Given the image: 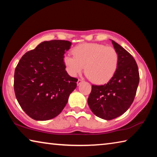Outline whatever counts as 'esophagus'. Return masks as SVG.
<instances>
[{
	"label": "esophagus",
	"instance_id": "1",
	"mask_svg": "<svg viewBox=\"0 0 157 157\" xmlns=\"http://www.w3.org/2000/svg\"><path fill=\"white\" fill-rule=\"evenodd\" d=\"M82 79H79L78 80V82H77V84H78V85H79V84L82 83Z\"/></svg>",
	"mask_w": 157,
	"mask_h": 157
}]
</instances>
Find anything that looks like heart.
I'll return each instance as SVG.
<instances>
[{
    "label": "heart",
    "instance_id": "1",
    "mask_svg": "<svg viewBox=\"0 0 157 157\" xmlns=\"http://www.w3.org/2000/svg\"><path fill=\"white\" fill-rule=\"evenodd\" d=\"M74 57L67 55L63 63L71 75L75 77L84 71L92 82L103 84L110 80L118 68L119 56L111 46L99 44H83L73 50Z\"/></svg>",
    "mask_w": 157,
    "mask_h": 157
}]
</instances>
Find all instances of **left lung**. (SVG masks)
<instances>
[{"mask_svg":"<svg viewBox=\"0 0 157 157\" xmlns=\"http://www.w3.org/2000/svg\"><path fill=\"white\" fill-rule=\"evenodd\" d=\"M119 56L118 68L107 84L92 85L88 105L95 116L109 121L128 109L136 95L139 83L137 63L131 54L111 40Z\"/></svg>","mask_w":157,"mask_h":157,"instance_id":"left-lung-1","label":"left lung"}]
</instances>
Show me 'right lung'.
I'll return each instance as SVG.
<instances>
[{
    "label": "right lung",
    "mask_w": 157,
    "mask_h": 157,
    "mask_svg": "<svg viewBox=\"0 0 157 157\" xmlns=\"http://www.w3.org/2000/svg\"><path fill=\"white\" fill-rule=\"evenodd\" d=\"M71 42L51 40L39 44L21 58L14 72L15 95L22 109L34 120L57 116L77 86L78 79L65 70L63 57Z\"/></svg>",
    "instance_id": "right-lung-1"
}]
</instances>
